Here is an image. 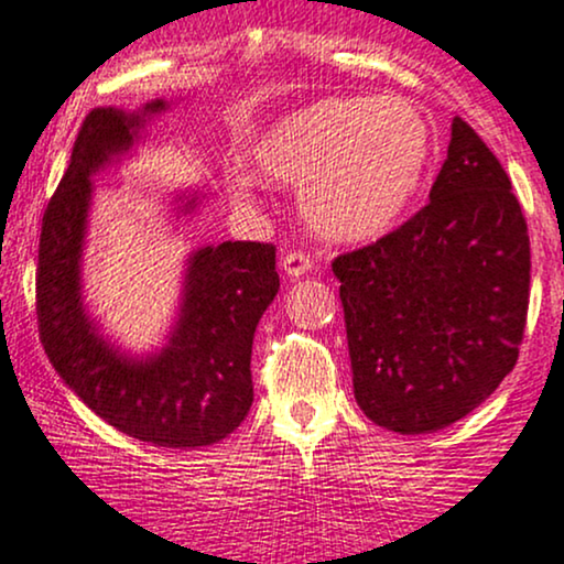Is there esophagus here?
Segmentation results:
<instances>
[{"label": "esophagus", "instance_id": "34e87169", "mask_svg": "<svg viewBox=\"0 0 564 564\" xmlns=\"http://www.w3.org/2000/svg\"><path fill=\"white\" fill-rule=\"evenodd\" d=\"M311 267H314V261H311V256L303 253V250H290V253L282 258V271L288 276H293V280L308 274Z\"/></svg>", "mask_w": 564, "mask_h": 564}]
</instances>
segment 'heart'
Instances as JSON below:
<instances>
[{
  "mask_svg": "<svg viewBox=\"0 0 564 564\" xmlns=\"http://www.w3.org/2000/svg\"><path fill=\"white\" fill-rule=\"evenodd\" d=\"M253 163L271 182L303 184L301 210L316 235L375 240L420 189L430 126L399 97H329L271 123Z\"/></svg>",
  "mask_w": 564,
  "mask_h": 564,
  "instance_id": "obj_1",
  "label": "heart"
}]
</instances>
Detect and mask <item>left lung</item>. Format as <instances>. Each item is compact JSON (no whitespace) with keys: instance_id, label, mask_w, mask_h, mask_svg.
I'll list each match as a JSON object with an SVG mask.
<instances>
[{"instance_id":"8db88e82","label":"left lung","mask_w":564,"mask_h":564,"mask_svg":"<svg viewBox=\"0 0 564 564\" xmlns=\"http://www.w3.org/2000/svg\"><path fill=\"white\" fill-rule=\"evenodd\" d=\"M354 395L375 425L435 433L480 406L518 364L531 240L499 158L459 116L430 203L333 261Z\"/></svg>"}]
</instances>
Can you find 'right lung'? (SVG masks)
<instances>
[{
    "label": "right lung",
    "instance_id": "right-lung-1",
    "mask_svg": "<svg viewBox=\"0 0 564 564\" xmlns=\"http://www.w3.org/2000/svg\"><path fill=\"white\" fill-rule=\"evenodd\" d=\"M163 110L155 99L139 112L95 108L86 116L42 218L36 316L52 367L91 412L137 441L195 448L227 438L250 412L253 335L280 274L274 245H208L189 256L182 308L161 354L126 356L99 335L82 301L89 176L121 158L144 121ZM195 205L189 197L182 210Z\"/></svg>",
    "mask_w": 564,
    "mask_h": 564
}]
</instances>
